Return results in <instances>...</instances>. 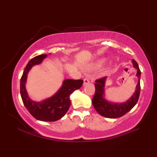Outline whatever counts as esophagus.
<instances>
[{
    "instance_id": "obj_1",
    "label": "esophagus",
    "mask_w": 157,
    "mask_h": 157,
    "mask_svg": "<svg viewBox=\"0 0 157 157\" xmlns=\"http://www.w3.org/2000/svg\"><path fill=\"white\" fill-rule=\"evenodd\" d=\"M90 82V79L88 78H85L84 79V85H86L87 84H89Z\"/></svg>"
}]
</instances>
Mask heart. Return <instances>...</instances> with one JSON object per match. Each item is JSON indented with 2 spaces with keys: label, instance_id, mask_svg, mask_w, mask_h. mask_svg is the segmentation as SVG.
I'll return each mask as SVG.
<instances>
[{
  "label": "heart",
  "instance_id": "1",
  "mask_svg": "<svg viewBox=\"0 0 157 157\" xmlns=\"http://www.w3.org/2000/svg\"><path fill=\"white\" fill-rule=\"evenodd\" d=\"M103 62H104V60H100V61H98V62L96 63V64H95V67H100V66H101L102 65V63H103Z\"/></svg>",
  "mask_w": 157,
  "mask_h": 157
}]
</instances>
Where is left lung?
I'll list each match as a JSON object with an SVG mask.
<instances>
[{
    "instance_id": "left-lung-1",
    "label": "left lung",
    "mask_w": 157,
    "mask_h": 157,
    "mask_svg": "<svg viewBox=\"0 0 157 157\" xmlns=\"http://www.w3.org/2000/svg\"><path fill=\"white\" fill-rule=\"evenodd\" d=\"M134 67L137 69L136 75L139 78V82L136 85V90L132 98L124 103L122 104H111L106 101L102 97V94L104 93V86L106 79V77L99 78L95 80V91L92 99V103L97 112L100 114L102 116L106 117L109 118H117L124 116L128 111L134 107L138 102L140 95V71L136 61L132 60Z\"/></svg>"
}]
</instances>
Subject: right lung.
<instances>
[{"instance_id":"1","label":"right lung","mask_w":157,"mask_h":157,"mask_svg":"<svg viewBox=\"0 0 157 157\" xmlns=\"http://www.w3.org/2000/svg\"><path fill=\"white\" fill-rule=\"evenodd\" d=\"M46 57L40 55L33 58L28 62L21 78L20 91L23 105L36 120L52 122L59 120L65 115L71 106L70 95L75 90L81 88L83 84L82 79H66L58 92L52 97L40 102L31 100L28 96L25 84L27 75L34 65L39 64Z\"/></svg>"}]
</instances>
